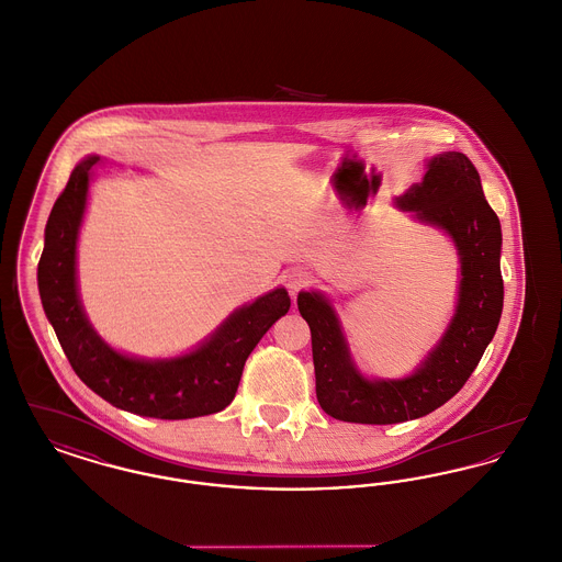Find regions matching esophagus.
Masks as SVG:
<instances>
[{
  "mask_svg": "<svg viewBox=\"0 0 562 562\" xmlns=\"http://www.w3.org/2000/svg\"><path fill=\"white\" fill-rule=\"evenodd\" d=\"M307 280H310L307 271H303V269H293V271L289 273V289H291V293L301 291V289L307 284Z\"/></svg>",
  "mask_w": 562,
  "mask_h": 562,
  "instance_id": "1",
  "label": "esophagus"
}]
</instances>
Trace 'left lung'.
<instances>
[{"instance_id": "left-lung-1", "label": "left lung", "mask_w": 562, "mask_h": 562, "mask_svg": "<svg viewBox=\"0 0 562 562\" xmlns=\"http://www.w3.org/2000/svg\"><path fill=\"white\" fill-rule=\"evenodd\" d=\"M396 202L453 238L461 257L459 303L442 341L417 373L369 381L349 360L330 303L318 293L299 294V312L312 330L316 396L326 415L348 424H401L451 401L479 367L504 310L502 225L470 158L457 151L436 156L424 181Z\"/></svg>"}]
</instances>
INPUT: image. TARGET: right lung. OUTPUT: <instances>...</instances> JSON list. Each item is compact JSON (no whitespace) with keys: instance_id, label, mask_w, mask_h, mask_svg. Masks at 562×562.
Instances as JSON below:
<instances>
[{"instance_id":"obj_1","label":"right lung","mask_w":562,"mask_h":562,"mask_svg":"<svg viewBox=\"0 0 562 562\" xmlns=\"http://www.w3.org/2000/svg\"><path fill=\"white\" fill-rule=\"evenodd\" d=\"M101 158L76 166L54 202L46 244L37 263V286L58 344L81 381L109 404L140 417L191 419L232 404L244 362L261 337L280 321L291 299L284 289L238 310L202 348L188 356L145 362L109 348L81 312L76 286V241L86 209L88 179Z\"/></svg>"}]
</instances>
